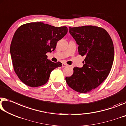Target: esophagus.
<instances>
[{
  "label": "esophagus",
  "instance_id": "obj_1",
  "mask_svg": "<svg viewBox=\"0 0 126 126\" xmlns=\"http://www.w3.org/2000/svg\"><path fill=\"white\" fill-rule=\"evenodd\" d=\"M68 66V65L66 64V63H63V64H62V67H66V66Z\"/></svg>",
  "mask_w": 126,
  "mask_h": 126
}]
</instances>
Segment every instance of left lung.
Instances as JSON below:
<instances>
[{"instance_id":"obj_1","label":"left lung","mask_w":126,"mask_h":126,"mask_svg":"<svg viewBox=\"0 0 126 126\" xmlns=\"http://www.w3.org/2000/svg\"><path fill=\"white\" fill-rule=\"evenodd\" d=\"M75 39L79 54L85 58L81 68L75 67L66 81L71 89L86 93L98 87L108 77L114 60V50L112 38L106 30L95 26L69 27Z\"/></svg>"}]
</instances>
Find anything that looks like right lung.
Wrapping results in <instances>:
<instances>
[{
    "label": "right lung",
    "mask_w": 126,
    "mask_h": 126,
    "mask_svg": "<svg viewBox=\"0 0 126 126\" xmlns=\"http://www.w3.org/2000/svg\"><path fill=\"white\" fill-rule=\"evenodd\" d=\"M67 32L65 26L54 27L43 22H32L16 30L10 47L14 70L20 81L31 87L48 81L53 70L61 66L53 63L46 53L54 51L57 42Z\"/></svg>",
    "instance_id": "obj_1"
}]
</instances>
